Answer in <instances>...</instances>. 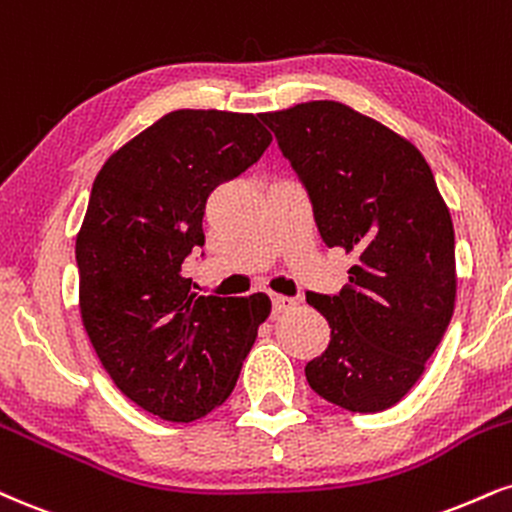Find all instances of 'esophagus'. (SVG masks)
Masks as SVG:
<instances>
[{
	"instance_id": "obj_1",
	"label": "esophagus",
	"mask_w": 512,
	"mask_h": 512,
	"mask_svg": "<svg viewBox=\"0 0 512 512\" xmlns=\"http://www.w3.org/2000/svg\"><path fill=\"white\" fill-rule=\"evenodd\" d=\"M298 305L293 298H286V295H272V307H274V315H281V312L293 310Z\"/></svg>"
}]
</instances>
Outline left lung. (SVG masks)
Here are the masks:
<instances>
[{
    "mask_svg": "<svg viewBox=\"0 0 512 512\" xmlns=\"http://www.w3.org/2000/svg\"><path fill=\"white\" fill-rule=\"evenodd\" d=\"M310 195L319 236L355 257L338 295L307 293L331 326L312 391L350 412L396 405L422 377L455 307V233L427 159L341 102L260 114Z\"/></svg>",
    "mask_w": 512,
    "mask_h": 512,
    "instance_id": "left-lung-1",
    "label": "left lung"
}]
</instances>
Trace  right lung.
I'll list each match as a JSON object with an SVG mask.
<instances>
[{"label": "right lung", "instance_id": "obj_1", "mask_svg": "<svg viewBox=\"0 0 512 512\" xmlns=\"http://www.w3.org/2000/svg\"><path fill=\"white\" fill-rule=\"evenodd\" d=\"M269 143L255 114L178 109L119 147L92 183L76 238L80 317L123 396L166 422L200 420L231 396L272 312L264 293L200 295L183 276L205 245L209 193Z\"/></svg>", "mask_w": 512, "mask_h": 512}]
</instances>
